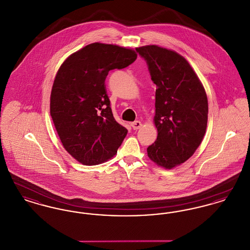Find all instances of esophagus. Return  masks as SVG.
<instances>
[{"mask_svg":"<svg viewBox=\"0 0 250 250\" xmlns=\"http://www.w3.org/2000/svg\"><path fill=\"white\" fill-rule=\"evenodd\" d=\"M142 125H143V124H142L140 121H135V122L131 123V126H132V128H133L134 130L140 129V128L142 127Z\"/></svg>","mask_w":250,"mask_h":250,"instance_id":"34e87169","label":"esophagus"}]
</instances>
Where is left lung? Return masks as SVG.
<instances>
[{
	"label": "left lung",
	"mask_w": 250,
	"mask_h": 250,
	"mask_svg": "<svg viewBox=\"0 0 250 250\" xmlns=\"http://www.w3.org/2000/svg\"><path fill=\"white\" fill-rule=\"evenodd\" d=\"M136 51L146 61L157 87V138L147 154L157 166L170 169L187 161L202 143L208 120L207 95L188 62L177 52L155 45Z\"/></svg>",
	"instance_id": "left-lung-1"
}]
</instances>
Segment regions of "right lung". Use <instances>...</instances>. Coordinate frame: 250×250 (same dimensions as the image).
<instances>
[{
	"label": "right lung",
	"mask_w": 250,
	"mask_h": 250,
	"mask_svg": "<svg viewBox=\"0 0 250 250\" xmlns=\"http://www.w3.org/2000/svg\"><path fill=\"white\" fill-rule=\"evenodd\" d=\"M137 59L131 48L93 43L60 66L50 95V116L63 148L83 165L116 155L127 134L112 114L105 80Z\"/></svg>",
	"instance_id": "right-lung-1"
}]
</instances>
